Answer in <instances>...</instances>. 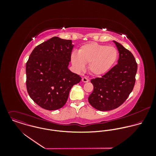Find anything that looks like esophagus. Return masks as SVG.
Returning a JSON list of instances; mask_svg holds the SVG:
<instances>
[{
    "label": "esophagus",
    "instance_id": "1",
    "mask_svg": "<svg viewBox=\"0 0 156 156\" xmlns=\"http://www.w3.org/2000/svg\"><path fill=\"white\" fill-rule=\"evenodd\" d=\"M82 82H84V83H87V82H88L89 81V79H88L87 77H83L82 79Z\"/></svg>",
    "mask_w": 156,
    "mask_h": 156
}]
</instances>
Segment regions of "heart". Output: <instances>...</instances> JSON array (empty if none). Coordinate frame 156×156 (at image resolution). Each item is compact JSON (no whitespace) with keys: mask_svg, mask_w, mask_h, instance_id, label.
Wrapping results in <instances>:
<instances>
[{"mask_svg":"<svg viewBox=\"0 0 156 156\" xmlns=\"http://www.w3.org/2000/svg\"><path fill=\"white\" fill-rule=\"evenodd\" d=\"M118 58V53L114 47L92 42L80 47L78 53H72L71 61L77 71L83 70L85 64L88 63L90 73L100 76L107 73L114 66Z\"/></svg>","mask_w":156,"mask_h":156,"instance_id":"heart-1","label":"heart"}]
</instances>
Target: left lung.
Wrapping results in <instances>:
<instances>
[{"label": "left lung", "mask_w": 156, "mask_h": 156, "mask_svg": "<svg viewBox=\"0 0 156 156\" xmlns=\"http://www.w3.org/2000/svg\"><path fill=\"white\" fill-rule=\"evenodd\" d=\"M119 51L118 64L101 77L90 82L94 90L88 101L101 111L115 109L121 106L133 89L137 65L133 54L119 43L113 41Z\"/></svg>", "instance_id": "1"}]
</instances>
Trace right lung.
I'll return each mask as SVG.
<instances>
[{"instance_id":"1","label":"right lung","mask_w":156,"mask_h":156,"mask_svg":"<svg viewBox=\"0 0 156 156\" xmlns=\"http://www.w3.org/2000/svg\"><path fill=\"white\" fill-rule=\"evenodd\" d=\"M73 47L71 40L54 37L37 45L30 55L26 66L27 90L44 109L62 108L71 88L82 79L68 69Z\"/></svg>"}]
</instances>
